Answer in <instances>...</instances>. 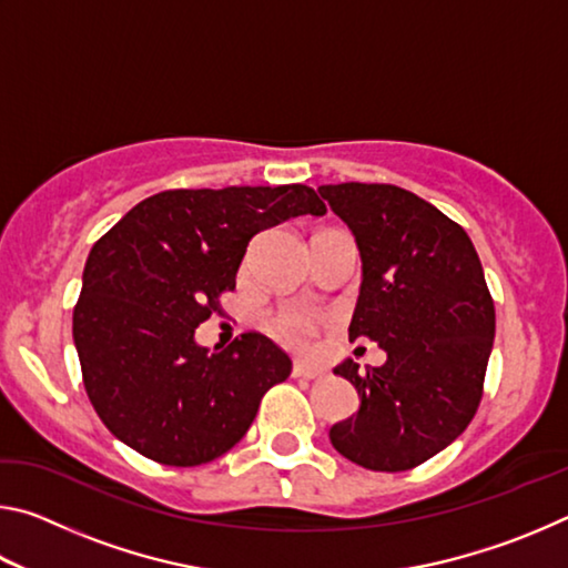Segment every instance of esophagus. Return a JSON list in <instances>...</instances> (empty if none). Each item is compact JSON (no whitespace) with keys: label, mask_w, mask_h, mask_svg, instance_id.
Segmentation results:
<instances>
[{"label":"esophagus","mask_w":568,"mask_h":568,"mask_svg":"<svg viewBox=\"0 0 568 568\" xmlns=\"http://www.w3.org/2000/svg\"><path fill=\"white\" fill-rule=\"evenodd\" d=\"M293 376H295V378L315 381V378H323V376H325V371H323V368H313V365L295 363V365H293Z\"/></svg>","instance_id":"1"}]
</instances>
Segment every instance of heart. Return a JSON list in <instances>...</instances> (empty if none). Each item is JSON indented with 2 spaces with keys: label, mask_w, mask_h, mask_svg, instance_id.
<instances>
[{
  "label": "heart",
  "mask_w": 568,
  "mask_h": 568,
  "mask_svg": "<svg viewBox=\"0 0 568 568\" xmlns=\"http://www.w3.org/2000/svg\"><path fill=\"white\" fill-rule=\"evenodd\" d=\"M273 331L277 338H283L285 343L305 348L315 333V323L301 311H285L273 321Z\"/></svg>",
  "instance_id": "b5f03b06"
}]
</instances>
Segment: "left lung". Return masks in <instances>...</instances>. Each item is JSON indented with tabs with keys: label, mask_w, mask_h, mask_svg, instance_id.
<instances>
[{
	"label": "left lung",
	"mask_w": 568,
	"mask_h": 568,
	"mask_svg": "<svg viewBox=\"0 0 568 568\" xmlns=\"http://www.w3.org/2000/svg\"><path fill=\"white\" fill-rule=\"evenodd\" d=\"M318 192L351 227L363 283L351 338L386 351L381 368L345 361L361 408L331 428L341 456L371 470H408L464 434L484 396L496 311L466 230L396 185L341 182Z\"/></svg>",
	"instance_id": "obj_1"
}]
</instances>
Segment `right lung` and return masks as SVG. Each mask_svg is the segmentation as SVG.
I'll list each match as a JSON object with an SVG mask.
<instances>
[{
  "instance_id": "add662e5",
  "label": "right lung",
  "mask_w": 568,
  "mask_h": 568,
  "mask_svg": "<svg viewBox=\"0 0 568 568\" xmlns=\"http://www.w3.org/2000/svg\"><path fill=\"white\" fill-rule=\"evenodd\" d=\"M297 215H325L313 187L165 190L94 243L72 338L114 438L158 464L200 466L247 434L293 363L263 333L207 353L195 328L235 287L253 235Z\"/></svg>"
}]
</instances>
